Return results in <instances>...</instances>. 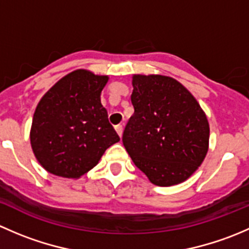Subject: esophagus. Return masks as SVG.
Returning <instances> with one entry per match:
<instances>
[{
  "instance_id": "1",
  "label": "esophagus",
  "mask_w": 249,
  "mask_h": 249,
  "mask_svg": "<svg viewBox=\"0 0 249 249\" xmlns=\"http://www.w3.org/2000/svg\"><path fill=\"white\" fill-rule=\"evenodd\" d=\"M115 131L118 132V135H119V137H122V135H123V125H117V126H115Z\"/></svg>"
}]
</instances>
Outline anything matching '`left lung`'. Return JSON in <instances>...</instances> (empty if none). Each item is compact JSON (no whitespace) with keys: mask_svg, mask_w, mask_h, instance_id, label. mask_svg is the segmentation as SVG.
Masks as SVG:
<instances>
[{"mask_svg":"<svg viewBox=\"0 0 249 249\" xmlns=\"http://www.w3.org/2000/svg\"><path fill=\"white\" fill-rule=\"evenodd\" d=\"M134 114L123 134L132 161L160 187L178 184L201 165L210 126L192 94L165 76H134Z\"/></svg>","mask_w":249,"mask_h":249,"instance_id":"1","label":"left lung"}]
</instances>
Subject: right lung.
I'll return each instance as SVG.
<instances>
[{"label":"right lung","instance_id":"obj_1","mask_svg":"<svg viewBox=\"0 0 249 249\" xmlns=\"http://www.w3.org/2000/svg\"><path fill=\"white\" fill-rule=\"evenodd\" d=\"M107 80V76L77 70L42 97L32 120L31 145L48 172L80 177L120 140L101 105Z\"/></svg>","mask_w":249,"mask_h":249}]
</instances>
